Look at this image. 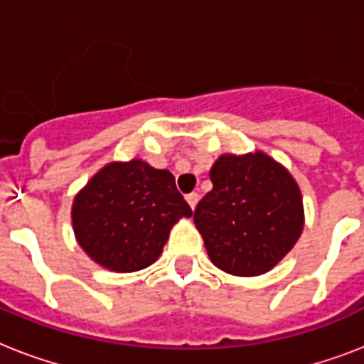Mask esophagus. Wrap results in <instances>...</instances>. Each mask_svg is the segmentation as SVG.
I'll return each mask as SVG.
<instances>
[{"mask_svg":"<svg viewBox=\"0 0 364 364\" xmlns=\"http://www.w3.org/2000/svg\"><path fill=\"white\" fill-rule=\"evenodd\" d=\"M198 200H200L198 193L187 194V202H188V205H191V210H194V208H196V204H198Z\"/></svg>","mask_w":364,"mask_h":364,"instance_id":"1","label":"esophagus"}]
</instances>
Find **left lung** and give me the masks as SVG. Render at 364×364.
<instances>
[{"label":"left lung","instance_id":"8db88e82","mask_svg":"<svg viewBox=\"0 0 364 364\" xmlns=\"http://www.w3.org/2000/svg\"><path fill=\"white\" fill-rule=\"evenodd\" d=\"M213 188L194 210V225L219 270L240 277L270 272L299 242L304 205L299 183L262 151L221 154Z\"/></svg>","mask_w":364,"mask_h":364}]
</instances>
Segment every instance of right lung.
Listing matches in <instances>:
<instances>
[{"label":"right lung","mask_w":364,"mask_h":364,"mask_svg":"<svg viewBox=\"0 0 364 364\" xmlns=\"http://www.w3.org/2000/svg\"><path fill=\"white\" fill-rule=\"evenodd\" d=\"M193 215L168 170L141 159L109 162L75 194L77 243L111 272H137L159 259L171 227Z\"/></svg>","instance_id":"right-lung-1"}]
</instances>
